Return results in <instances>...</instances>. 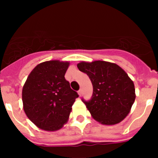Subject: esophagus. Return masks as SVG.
<instances>
[{"mask_svg":"<svg viewBox=\"0 0 158 158\" xmlns=\"http://www.w3.org/2000/svg\"><path fill=\"white\" fill-rule=\"evenodd\" d=\"M78 93H79V95H82V89H79V91H78Z\"/></svg>","mask_w":158,"mask_h":158,"instance_id":"obj_1","label":"esophagus"}]
</instances>
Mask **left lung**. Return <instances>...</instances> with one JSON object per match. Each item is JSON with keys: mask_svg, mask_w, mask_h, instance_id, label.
Wrapping results in <instances>:
<instances>
[{"mask_svg": "<svg viewBox=\"0 0 158 158\" xmlns=\"http://www.w3.org/2000/svg\"><path fill=\"white\" fill-rule=\"evenodd\" d=\"M77 66L92 82V98L82 101L92 117L103 125L123 120L135 99V85L128 74L118 65L106 61L82 62Z\"/></svg>", "mask_w": 158, "mask_h": 158, "instance_id": "1", "label": "left lung"}]
</instances>
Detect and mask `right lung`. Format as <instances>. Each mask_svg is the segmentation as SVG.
I'll return each mask as SVG.
<instances>
[{"mask_svg": "<svg viewBox=\"0 0 158 158\" xmlns=\"http://www.w3.org/2000/svg\"><path fill=\"white\" fill-rule=\"evenodd\" d=\"M68 62H44L32 70L22 91L23 110L38 128L56 131L67 122L77 92L65 79Z\"/></svg>", "mask_w": 158, "mask_h": 158, "instance_id": "obj_1", "label": "right lung"}]
</instances>
